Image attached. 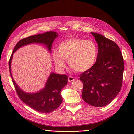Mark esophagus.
Wrapping results in <instances>:
<instances>
[{
    "label": "esophagus",
    "mask_w": 134,
    "mask_h": 134,
    "mask_svg": "<svg viewBox=\"0 0 134 134\" xmlns=\"http://www.w3.org/2000/svg\"><path fill=\"white\" fill-rule=\"evenodd\" d=\"M74 78L73 76H69L68 77V82H71L72 81H74Z\"/></svg>",
    "instance_id": "esophagus-1"
}]
</instances>
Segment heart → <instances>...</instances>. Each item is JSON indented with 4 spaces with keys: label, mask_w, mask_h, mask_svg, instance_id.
Masks as SVG:
<instances>
[{
    "label": "heart",
    "mask_w": 134,
    "mask_h": 134,
    "mask_svg": "<svg viewBox=\"0 0 134 134\" xmlns=\"http://www.w3.org/2000/svg\"><path fill=\"white\" fill-rule=\"evenodd\" d=\"M58 52L52 54V58L59 69L65 67L64 60H68L69 66L76 72H84L92 68L97 59L98 49L92 40L72 38L61 42Z\"/></svg>",
    "instance_id": "1"
}]
</instances>
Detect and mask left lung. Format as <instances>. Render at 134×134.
Masks as SVG:
<instances>
[{
	"instance_id": "8db88e82",
	"label": "left lung",
	"mask_w": 134,
	"mask_h": 134,
	"mask_svg": "<svg viewBox=\"0 0 134 134\" xmlns=\"http://www.w3.org/2000/svg\"><path fill=\"white\" fill-rule=\"evenodd\" d=\"M98 43V54L93 66L79 76L83 84L82 98L95 107L107 106L120 92L124 63L118 45L102 35L91 32Z\"/></svg>"
}]
</instances>
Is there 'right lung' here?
<instances>
[{
  "instance_id": "obj_1",
  "label": "right lung",
  "mask_w": 134,
  "mask_h": 134,
  "mask_svg": "<svg viewBox=\"0 0 134 134\" xmlns=\"http://www.w3.org/2000/svg\"><path fill=\"white\" fill-rule=\"evenodd\" d=\"M58 36V33L50 31L21 40L15 45L9 62L10 74L19 98L27 106L41 113L51 112L60 106L63 101L61 91L68 83V76L51 72L42 90L34 93H26L19 88L13 79L11 72V62L13 54L19 48L31 43L43 44L51 52L52 44Z\"/></svg>"
}]
</instances>
